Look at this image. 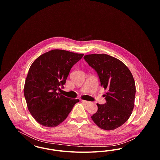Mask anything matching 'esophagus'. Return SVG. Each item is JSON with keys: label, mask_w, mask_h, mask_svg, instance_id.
Instances as JSON below:
<instances>
[{"label": "esophagus", "mask_w": 160, "mask_h": 160, "mask_svg": "<svg viewBox=\"0 0 160 160\" xmlns=\"http://www.w3.org/2000/svg\"><path fill=\"white\" fill-rule=\"evenodd\" d=\"M82 101L83 103H84L85 104H89L90 102H91L88 101H86V100H82Z\"/></svg>", "instance_id": "1"}]
</instances>
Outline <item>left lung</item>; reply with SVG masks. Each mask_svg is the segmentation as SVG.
<instances>
[{"label":"left lung","mask_w":160,"mask_h":160,"mask_svg":"<svg viewBox=\"0 0 160 160\" xmlns=\"http://www.w3.org/2000/svg\"><path fill=\"white\" fill-rule=\"evenodd\" d=\"M84 59L97 71L101 86L107 91L106 103L97 104L98 110L92 119L101 129H116L128 121L134 107L133 76L122 61L106 54H88Z\"/></svg>","instance_id":"1"}]
</instances>
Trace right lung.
<instances>
[{"mask_svg": "<svg viewBox=\"0 0 160 160\" xmlns=\"http://www.w3.org/2000/svg\"><path fill=\"white\" fill-rule=\"evenodd\" d=\"M83 54L52 50L32 63L25 80L24 95L28 108L37 122L55 127L63 122L79 99H70L58 91L63 88L72 66Z\"/></svg>", "mask_w": 160, "mask_h": 160, "instance_id": "add662e5", "label": "right lung"}]
</instances>
